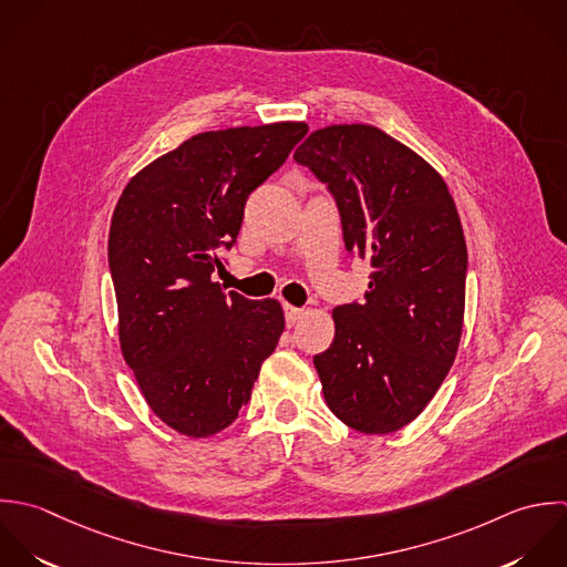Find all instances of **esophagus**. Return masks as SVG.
<instances>
[{"instance_id": "34e87169", "label": "esophagus", "mask_w": 567, "mask_h": 567, "mask_svg": "<svg viewBox=\"0 0 567 567\" xmlns=\"http://www.w3.org/2000/svg\"><path fill=\"white\" fill-rule=\"evenodd\" d=\"M285 318H287V324L293 327L296 322H300L305 318V311L298 309V307H291V305H285Z\"/></svg>"}]
</instances>
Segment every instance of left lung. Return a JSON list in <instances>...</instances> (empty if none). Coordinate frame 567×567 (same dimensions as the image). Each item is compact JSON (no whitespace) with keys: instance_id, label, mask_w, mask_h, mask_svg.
Wrapping results in <instances>:
<instances>
[{"instance_id":"obj_1","label":"left lung","mask_w":567,"mask_h":567,"mask_svg":"<svg viewBox=\"0 0 567 567\" xmlns=\"http://www.w3.org/2000/svg\"><path fill=\"white\" fill-rule=\"evenodd\" d=\"M333 192L349 254L371 262L362 305L333 309L313 358L331 413L367 435L411 424L449 375L464 329L468 251L442 174L369 123L313 130L293 152Z\"/></svg>"}]
</instances>
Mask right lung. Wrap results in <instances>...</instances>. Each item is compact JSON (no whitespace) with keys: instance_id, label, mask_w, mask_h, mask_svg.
I'll return each instance as SVG.
<instances>
[{"instance_id":"1","label":"right lung","mask_w":567,"mask_h":567,"mask_svg":"<svg viewBox=\"0 0 567 567\" xmlns=\"http://www.w3.org/2000/svg\"><path fill=\"white\" fill-rule=\"evenodd\" d=\"M307 130L278 121L194 134L136 172L116 200L107 260L121 353L152 413L185 437H212L238 417L285 331L278 300L225 293L212 274L247 196Z\"/></svg>"}]
</instances>
